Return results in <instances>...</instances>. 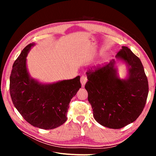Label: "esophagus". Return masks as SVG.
Instances as JSON below:
<instances>
[{
	"mask_svg": "<svg viewBox=\"0 0 156 156\" xmlns=\"http://www.w3.org/2000/svg\"><path fill=\"white\" fill-rule=\"evenodd\" d=\"M87 81V78L85 76H84V75L81 76V83L82 87H84V85H85Z\"/></svg>",
	"mask_w": 156,
	"mask_h": 156,
	"instance_id": "34e87169",
	"label": "esophagus"
}]
</instances>
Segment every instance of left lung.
Instances as JSON below:
<instances>
[{
  "label": "left lung",
  "instance_id": "8db88e82",
  "mask_svg": "<svg viewBox=\"0 0 156 156\" xmlns=\"http://www.w3.org/2000/svg\"><path fill=\"white\" fill-rule=\"evenodd\" d=\"M122 48L115 57L126 64V78L119 77L112 59L103 67L88 71L84 87L94 119L111 129H120L135 121L148 94V79L140 60L127 47Z\"/></svg>",
  "mask_w": 156,
  "mask_h": 156
}]
</instances>
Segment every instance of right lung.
I'll list each match as a JSON object with an SVG mask.
<instances>
[{"instance_id":"obj_1","label":"right lung","mask_w":156,"mask_h":156,"mask_svg":"<svg viewBox=\"0 0 156 156\" xmlns=\"http://www.w3.org/2000/svg\"><path fill=\"white\" fill-rule=\"evenodd\" d=\"M34 45H27L13 64L10 96L14 106L30 124L44 129H55L67 120L69 103L81 88L80 76L51 84L32 78L27 67V56Z\"/></svg>"}]
</instances>
